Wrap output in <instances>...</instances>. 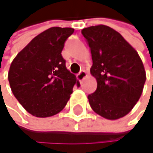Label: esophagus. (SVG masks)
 <instances>
[{
	"instance_id": "obj_1",
	"label": "esophagus",
	"mask_w": 153,
	"mask_h": 153,
	"mask_svg": "<svg viewBox=\"0 0 153 153\" xmlns=\"http://www.w3.org/2000/svg\"><path fill=\"white\" fill-rule=\"evenodd\" d=\"M87 76V73H86V71H80L78 74H77V79L80 81V82H82L85 77Z\"/></svg>"
}]
</instances>
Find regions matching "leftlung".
<instances>
[{
  "instance_id": "obj_1",
  "label": "left lung",
  "mask_w": 153,
  "mask_h": 153,
  "mask_svg": "<svg viewBox=\"0 0 153 153\" xmlns=\"http://www.w3.org/2000/svg\"><path fill=\"white\" fill-rule=\"evenodd\" d=\"M82 33L91 52V74L96 91L88 96L91 109L107 120L127 115L143 93L146 72L136 50L112 28L96 25Z\"/></svg>"
}]
</instances>
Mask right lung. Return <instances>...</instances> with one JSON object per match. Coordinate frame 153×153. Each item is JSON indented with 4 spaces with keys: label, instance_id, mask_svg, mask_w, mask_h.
I'll list each match as a JSON object with an SVG mask.
<instances>
[{
    "label": "right lung",
    "instance_id": "obj_1",
    "mask_svg": "<svg viewBox=\"0 0 153 153\" xmlns=\"http://www.w3.org/2000/svg\"><path fill=\"white\" fill-rule=\"evenodd\" d=\"M72 28L51 27L32 39L13 59L8 72L10 89L31 115L59 113L67 104L74 85L80 86L62 56Z\"/></svg>",
    "mask_w": 153,
    "mask_h": 153
}]
</instances>
